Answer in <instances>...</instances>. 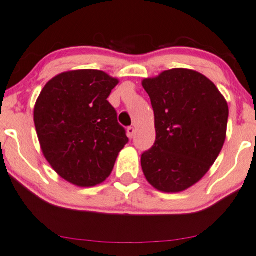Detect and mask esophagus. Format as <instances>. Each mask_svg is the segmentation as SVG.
Segmentation results:
<instances>
[{"label": "esophagus", "instance_id": "1", "mask_svg": "<svg viewBox=\"0 0 256 256\" xmlns=\"http://www.w3.org/2000/svg\"><path fill=\"white\" fill-rule=\"evenodd\" d=\"M126 134H128V137L130 138V139H132L134 137V134H136V130H134V128H128V130H126Z\"/></svg>", "mask_w": 256, "mask_h": 256}]
</instances>
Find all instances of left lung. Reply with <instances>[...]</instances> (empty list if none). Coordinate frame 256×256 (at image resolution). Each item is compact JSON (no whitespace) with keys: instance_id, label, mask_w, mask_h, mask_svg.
Segmentation results:
<instances>
[{"instance_id":"left-lung-1","label":"left lung","mask_w":256,"mask_h":256,"mask_svg":"<svg viewBox=\"0 0 256 256\" xmlns=\"http://www.w3.org/2000/svg\"><path fill=\"white\" fill-rule=\"evenodd\" d=\"M154 112L156 142L142 154V169L158 192L189 189L221 152L229 108L215 84L194 70L172 68L142 82Z\"/></svg>"}]
</instances>
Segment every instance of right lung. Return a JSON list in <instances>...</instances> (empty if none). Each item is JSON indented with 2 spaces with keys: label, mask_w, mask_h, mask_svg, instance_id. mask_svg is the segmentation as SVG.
<instances>
[{
  "label": "right lung",
  "mask_w": 256,
  "mask_h": 256,
  "mask_svg": "<svg viewBox=\"0 0 256 256\" xmlns=\"http://www.w3.org/2000/svg\"><path fill=\"white\" fill-rule=\"evenodd\" d=\"M117 78L98 70L58 74L34 106L40 148L61 178L80 188L105 182L128 138L108 102Z\"/></svg>",
  "instance_id": "obj_1"
}]
</instances>
